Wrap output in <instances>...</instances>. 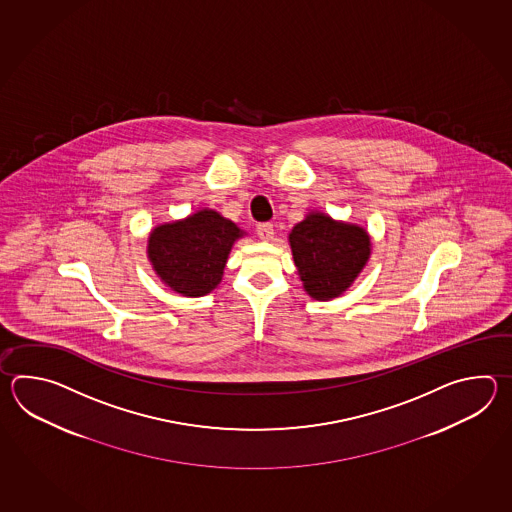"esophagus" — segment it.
Returning <instances> with one entry per match:
<instances>
[{
	"mask_svg": "<svg viewBox=\"0 0 512 512\" xmlns=\"http://www.w3.org/2000/svg\"><path fill=\"white\" fill-rule=\"evenodd\" d=\"M256 232H258V238L261 241H271L272 236H274V227H272L271 223H260L256 227Z\"/></svg>",
	"mask_w": 512,
	"mask_h": 512,
	"instance_id": "1",
	"label": "esophagus"
}]
</instances>
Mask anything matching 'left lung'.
<instances>
[{"label": "left lung", "instance_id": "8db88e82", "mask_svg": "<svg viewBox=\"0 0 512 512\" xmlns=\"http://www.w3.org/2000/svg\"><path fill=\"white\" fill-rule=\"evenodd\" d=\"M289 247L305 293L327 302L346 293L371 256L370 232L309 210L289 232Z\"/></svg>", "mask_w": 512, "mask_h": 512}]
</instances>
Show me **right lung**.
<instances>
[{
  "label": "right lung",
  "instance_id": "1",
  "mask_svg": "<svg viewBox=\"0 0 512 512\" xmlns=\"http://www.w3.org/2000/svg\"><path fill=\"white\" fill-rule=\"evenodd\" d=\"M247 236L234 221L214 208L155 225L148 234L146 254L157 278L174 293L199 298L221 283L230 251Z\"/></svg>",
  "mask_w": 512,
  "mask_h": 512
}]
</instances>
